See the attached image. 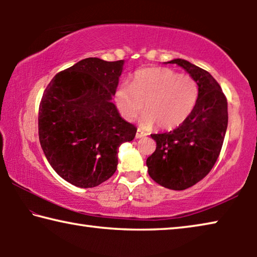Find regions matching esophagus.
Segmentation results:
<instances>
[{
	"instance_id": "esophagus-1",
	"label": "esophagus",
	"mask_w": 257,
	"mask_h": 257,
	"mask_svg": "<svg viewBox=\"0 0 257 257\" xmlns=\"http://www.w3.org/2000/svg\"><path fill=\"white\" fill-rule=\"evenodd\" d=\"M146 136V133L145 132H142L141 129L137 130L136 133V138H142V137H145Z\"/></svg>"
}]
</instances>
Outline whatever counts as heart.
Listing matches in <instances>:
<instances>
[{
    "instance_id": "1",
    "label": "heart",
    "mask_w": 257,
    "mask_h": 257,
    "mask_svg": "<svg viewBox=\"0 0 257 257\" xmlns=\"http://www.w3.org/2000/svg\"><path fill=\"white\" fill-rule=\"evenodd\" d=\"M199 95L197 81L168 68H147L135 72L130 86L122 85L115 102L123 118L134 121L144 111L142 125L173 129L188 118Z\"/></svg>"
}]
</instances>
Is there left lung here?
<instances>
[{
  "label": "left lung",
  "instance_id": "1",
  "mask_svg": "<svg viewBox=\"0 0 257 257\" xmlns=\"http://www.w3.org/2000/svg\"><path fill=\"white\" fill-rule=\"evenodd\" d=\"M175 63L197 81L196 105L179 127L169 133L152 134L156 150L146 160L155 182L173 190L197 184L214 167L228 127V102L222 89L206 70L182 59Z\"/></svg>",
  "mask_w": 257,
  "mask_h": 257
}]
</instances>
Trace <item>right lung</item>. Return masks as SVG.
I'll return each mask as SVG.
<instances>
[{
	"mask_svg": "<svg viewBox=\"0 0 257 257\" xmlns=\"http://www.w3.org/2000/svg\"><path fill=\"white\" fill-rule=\"evenodd\" d=\"M122 66L123 60L84 59L56 73L43 94L41 146L54 171L73 186L92 188L111 178L119 146L136 135L111 101Z\"/></svg>",
	"mask_w": 257,
	"mask_h": 257,
	"instance_id": "right-lung-1",
	"label": "right lung"
}]
</instances>
